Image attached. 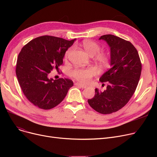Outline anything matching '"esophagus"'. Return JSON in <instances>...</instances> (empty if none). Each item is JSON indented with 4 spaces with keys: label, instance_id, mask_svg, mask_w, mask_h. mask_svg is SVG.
<instances>
[{
    "label": "esophagus",
    "instance_id": "obj_1",
    "mask_svg": "<svg viewBox=\"0 0 157 157\" xmlns=\"http://www.w3.org/2000/svg\"><path fill=\"white\" fill-rule=\"evenodd\" d=\"M75 85H76V86H79L80 88H86L87 87V86L83 85H81V84H80V83H75Z\"/></svg>",
    "mask_w": 157,
    "mask_h": 157
}]
</instances>
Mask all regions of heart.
Masks as SVG:
<instances>
[{
  "label": "heart",
  "instance_id": "heart-1",
  "mask_svg": "<svg viewBox=\"0 0 157 157\" xmlns=\"http://www.w3.org/2000/svg\"><path fill=\"white\" fill-rule=\"evenodd\" d=\"M82 46L85 50L91 56L95 55L97 61L102 65H106L108 63V57L105 54L99 52L101 51V46L98 43L92 40H85L82 43ZM73 52V48H71L66 52L65 54V59H68ZM96 74L95 68L90 67L87 69H75L71 71V75L73 78L83 84L90 83L92 78Z\"/></svg>",
  "mask_w": 157,
  "mask_h": 157
}]
</instances>
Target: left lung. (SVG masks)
I'll return each mask as SVG.
<instances>
[{
  "label": "left lung",
  "instance_id": "obj_1",
  "mask_svg": "<svg viewBox=\"0 0 157 157\" xmlns=\"http://www.w3.org/2000/svg\"><path fill=\"white\" fill-rule=\"evenodd\" d=\"M111 48V68L99 79L108 83L103 92L95 89V96L88 99L92 108L101 114H111L124 107L134 94L142 70L136 48L130 41L111 34L102 36Z\"/></svg>",
  "mask_w": 157,
  "mask_h": 157
}]
</instances>
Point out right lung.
<instances>
[{
    "instance_id": "right-lung-1",
    "label": "right lung",
    "mask_w": 157,
    "mask_h": 157,
    "mask_svg": "<svg viewBox=\"0 0 157 157\" xmlns=\"http://www.w3.org/2000/svg\"><path fill=\"white\" fill-rule=\"evenodd\" d=\"M75 40L44 36L32 39L21 49L16 62V76L25 96L39 108H55L73 86L69 79H49L48 75L53 69L59 70L66 51Z\"/></svg>"
}]
</instances>
